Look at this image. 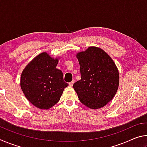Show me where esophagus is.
<instances>
[{
  "label": "esophagus",
  "mask_w": 147,
  "mask_h": 147,
  "mask_svg": "<svg viewBox=\"0 0 147 147\" xmlns=\"http://www.w3.org/2000/svg\"><path fill=\"white\" fill-rule=\"evenodd\" d=\"M74 80H73V81H72V82H71L69 84V86H70V87H72V86H73V84H74Z\"/></svg>",
  "instance_id": "34e87169"
}]
</instances>
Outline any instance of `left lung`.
I'll list each match as a JSON object with an SVG mask.
<instances>
[{"label":"left lung","mask_w":147,"mask_h":147,"mask_svg":"<svg viewBox=\"0 0 147 147\" xmlns=\"http://www.w3.org/2000/svg\"><path fill=\"white\" fill-rule=\"evenodd\" d=\"M80 66L81 80L73 88L80 101L92 109L106 106L115 96L119 73L115 62L99 47H89L76 54Z\"/></svg>","instance_id":"left-lung-1"}]
</instances>
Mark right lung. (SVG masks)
<instances>
[{
  "label": "right lung",
  "instance_id": "1",
  "mask_svg": "<svg viewBox=\"0 0 147 147\" xmlns=\"http://www.w3.org/2000/svg\"><path fill=\"white\" fill-rule=\"evenodd\" d=\"M59 58H52L44 52L29 62L22 72L21 89L27 100L36 108H52L69 86L63 81L62 72L56 68Z\"/></svg>",
  "mask_w": 147,
  "mask_h": 147
}]
</instances>
